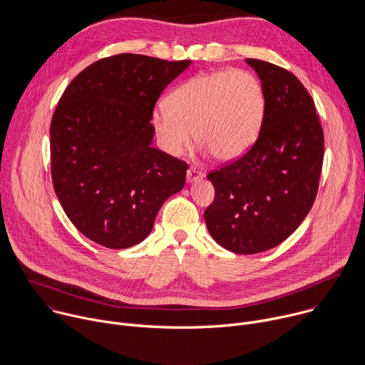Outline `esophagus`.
<instances>
[{
	"mask_svg": "<svg viewBox=\"0 0 365 365\" xmlns=\"http://www.w3.org/2000/svg\"><path fill=\"white\" fill-rule=\"evenodd\" d=\"M186 178H187V182H196V180H200L203 178V173L195 168H190L186 173Z\"/></svg>",
	"mask_w": 365,
	"mask_h": 365,
	"instance_id": "1",
	"label": "esophagus"
}]
</instances>
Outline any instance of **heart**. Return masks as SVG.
<instances>
[{"label": "heart", "mask_w": 365, "mask_h": 365, "mask_svg": "<svg viewBox=\"0 0 365 365\" xmlns=\"http://www.w3.org/2000/svg\"><path fill=\"white\" fill-rule=\"evenodd\" d=\"M266 111L259 79L244 69L200 73L175 88L151 124L162 147L180 154L193 137L215 159H238L257 140Z\"/></svg>", "instance_id": "heart-1"}]
</instances>
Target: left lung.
I'll use <instances>...</instances> for the list:
<instances>
[{
    "label": "left lung",
    "mask_w": 365,
    "mask_h": 365,
    "mask_svg": "<svg viewBox=\"0 0 365 365\" xmlns=\"http://www.w3.org/2000/svg\"><path fill=\"white\" fill-rule=\"evenodd\" d=\"M266 95L255 143L207 173L214 202L203 214L207 231L235 254L267 251L289 235L315 202L324 163V130L315 102L289 71L247 59Z\"/></svg>",
    "instance_id": "left-lung-1"
}]
</instances>
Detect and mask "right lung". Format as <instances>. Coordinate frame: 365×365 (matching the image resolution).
<instances>
[{
    "label": "right lung",
    "mask_w": 365,
    "mask_h": 365,
    "mask_svg": "<svg viewBox=\"0 0 365 365\" xmlns=\"http://www.w3.org/2000/svg\"><path fill=\"white\" fill-rule=\"evenodd\" d=\"M190 61L121 53L96 61L65 89L50 124L51 180L71 222L107 248L153 230L185 186L187 163L151 147L153 110Z\"/></svg>",
    "instance_id": "right-lung-1"
}]
</instances>
